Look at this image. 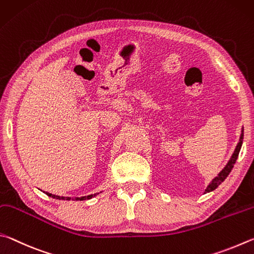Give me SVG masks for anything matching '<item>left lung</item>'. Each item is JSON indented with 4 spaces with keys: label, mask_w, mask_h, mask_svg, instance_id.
I'll return each mask as SVG.
<instances>
[{
    "label": "left lung",
    "mask_w": 254,
    "mask_h": 254,
    "mask_svg": "<svg viewBox=\"0 0 254 254\" xmlns=\"http://www.w3.org/2000/svg\"><path fill=\"white\" fill-rule=\"evenodd\" d=\"M242 143H243V128H242V131H241V136H240V141L237 145V148H235L234 153L232 156H231L230 161L228 162V164H226V166L222 170L219 175H217L215 179H213V181L211 182L210 184H208V186L205 190V193H208V192H212V190H214L217 186H219L222 182H223L226 177H228V175L231 173V171H232V168L234 166L235 162H237L238 159V156H239V153H240V149H241V146H242Z\"/></svg>",
    "instance_id": "obj_1"
}]
</instances>
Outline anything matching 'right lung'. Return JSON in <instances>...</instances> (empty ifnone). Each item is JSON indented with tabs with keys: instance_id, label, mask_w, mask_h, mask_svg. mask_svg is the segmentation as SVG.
I'll return each instance as SVG.
<instances>
[{
	"instance_id": "right-lung-1",
	"label": "right lung",
	"mask_w": 254,
	"mask_h": 254,
	"mask_svg": "<svg viewBox=\"0 0 254 254\" xmlns=\"http://www.w3.org/2000/svg\"><path fill=\"white\" fill-rule=\"evenodd\" d=\"M97 194H98V193H97ZM97 194L88 195V196H82V197H75L74 199H75V201H79V199H80V201H83V199H89V198H91V197H93V196H96ZM47 195H48V196L53 197V198H57V199H68V201H69V199H71V197H64V196L60 197V196H58V195H53V194H51V193H47Z\"/></svg>"
}]
</instances>
